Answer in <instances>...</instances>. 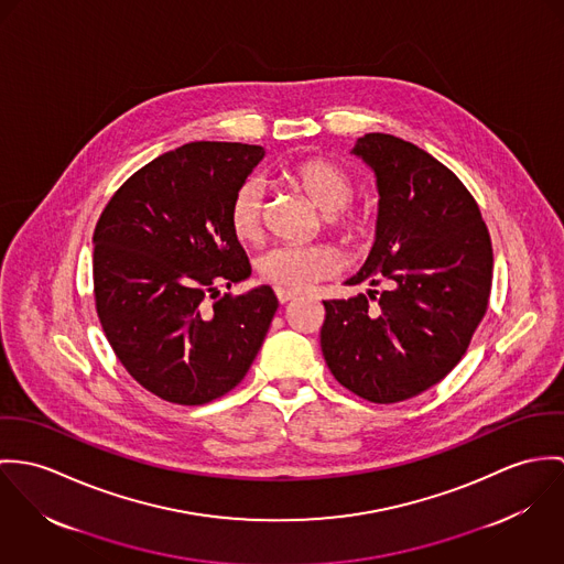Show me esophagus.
I'll return each mask as SVG.
<instances>
[{
  "mask_svg": "<svg viewBox=\"0 0 564 564\" xmlns=\"http://www.w3.org/2000/svg\"><path fill=\"white\" fill-rule=\"evenodd\" d=\"M276 292V299H279V303L281 305H285V303H290V301H296L299 299V294L294 292V290H285V288H276L274 290Z\"/></svg>",
  "mask_w": 564,
  "mask_h": 564,
  "instance_id": "obj_1",
  "label": "esophagus"
}]
</instances>
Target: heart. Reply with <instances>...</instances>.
Wrapping results in <instances>:
<instances>
[{
	"mask_svg": "<svg viewBox=\"0 0 564 564\" xmlns=\"http://www.w3.org/2000/svg\"><path fill=\"white\" fill-rule=\"evenodd\" d=\"M288 182L303 189L324 212V223L346 242H357L364 236V220L346 212L355 198L352 177L333 162L307 160L285 173ZM265 189L259 180H247L234 192L229 205V225L238 240L259 242L263 236ZM339 265L337 254L326 247L279 245L263 252L257 261L259 276L285 290H307L317 281L330 276Z\"/></svg>",
	"mask_w": 564,
	"mask_h": 564,
	"instance_id": "heart-1",
	"label": "heart"
}]
</instances>
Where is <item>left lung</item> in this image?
<instances>
[{
  "mask_svg": "<svg viewBox=\"0 0 564 564\" xmlns=\"http://www.w3.org/2000/svg\"><path fill=\"white\" fill-rule=\"evenodd\" d=\"M352 153L375 171L380 198L375 247L346 285L384 290L324 301L319 344L346 389L393 404L467 352L489 307L494 249L476 198L431 153L389 133H366Z\"/></svg>",
  "mask_w": 564,
  "mask_h": 564,
  "instance_id": "obj_1",
  "label": "left lung"
}]
</instances>
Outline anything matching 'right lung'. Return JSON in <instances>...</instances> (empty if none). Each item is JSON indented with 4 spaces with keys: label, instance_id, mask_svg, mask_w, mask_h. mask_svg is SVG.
Instances as JSON below:
<instances>
[{
    "label": "right lung",
    "instance_id": "add662e5",
    "mask_svg": "<svg viewBox=\"0 0 564 564\" xmlns=\"http://www.w3.org/2000/svg\"><path fill=\"white\" fill-rule=\"evenodd\" d=\"M263 147L189 142L133 173L99 216L95 305L104 333L147 391L207 404L249 372L279 301L270 285L216 299L251 276L229 205Z\"/></svg>",
    "mask_w": 564,
    "mask_h": 564
}]
</instances>
